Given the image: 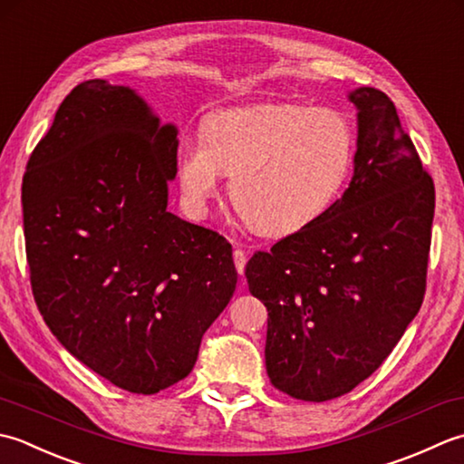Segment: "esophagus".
<instances>
[{
	"label": "esophagus",
	"instance_id": "esophagus-1",
	"mask_svg": "<svg viewBox=\"0 0 464 464\" xmlns=\"http://www.w3.org/2000/svg\"><path fill=\"white\" fill-rule=\"evenodd\" d=\"M232 256H234L236 270H238V274L242 276V274H244V268H246V252H244V250H240V248H236Z\"/></svg>",
	"mask_w": 464,
	"mask_h": 464
}]
</instances>
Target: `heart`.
I'll list each match as a JSON object with an SVG mask.
<instances>
[{"mask_svg": "<svg viewBox=\"0 0 464 464\" xmlns=\"http://www.w3.org/2000/svg\"><path fill=\"white\" fill-rule=\"evenodd\" d=\"M356 138L344 113L306 103L218 110L200 140L179 141L176 176L186 204L204 210L222 174L236 210L264 236L308 228L343 192Z\"/></svg>", "mask_w": 464, "mask_h": 464, "instance_id": "obj_1", "label": "heart"}]
</instances>
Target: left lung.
<instances>
[{
  "mask_svg": "<svg viewBox=\"0 0 464 464\" xmlns=\"http://www.w3.org/2000/svg\"><path fill=\"white\" fill-rule=\"evenodd\" d=\"M354 174L308 228L246 264L268 310L266 371L292 399L333 401L366 381L420 310L434 184L384 92L348 93Z\"/></svg>",
  "mask_w": 464,
  "mask_h": 464,
  "instance_id": "8db88e82",
  "label": "left lung"
}]
</instances>
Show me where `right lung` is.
I'll list each match as a JSON object with an SVG mask.
<instances>
[{
  "label": "right lung",
  "mask_w": 464,
  "mask_h": 464,
  "mask_svg": "<svg viewBox=\"0 0 464 464\" xmlns=\"http://www.w3.org/2000/svg\"><path fill=\"white\" fill-rule=\"evenodd\" d=\"M178 130L134 90L88 80L55 111L24 174L35 304L72 356L128 392L156 394L196 364L228 304L232 246L168 212Z\"/></svg>",
  "instance_id": "1"
}]
</instances>
